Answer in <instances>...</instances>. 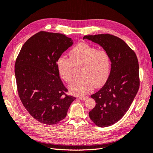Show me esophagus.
<instances>
[{"instance_id":"1","label":"esophagus","mask_w":153,"mask_h":153,"mask_svg":"<svg viewBox=\"0 0 153 153\" xmlns=\"http://www.w3.org/2000/svg\"><path fill=\"white\" fill-rule=\"evenodd\" d=\"M78 98L79 99V100H80L81 101H85L87 99H88V97L87 96H85V97H78Z\"/></svg>"}]
</instances>
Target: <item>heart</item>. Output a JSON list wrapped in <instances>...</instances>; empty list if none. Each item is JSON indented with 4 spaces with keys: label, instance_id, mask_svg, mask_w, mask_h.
Here are the masks:
<instances>
[{
    "label": "heart",
    "instance_id": "heart-1",
    "mask_svg": "<svg viewBox=\"0 0 153 153\" xmlns=\"http://www.w3.org/2000/svg\"><path fill=\"white\" fill-rule=\"evenodd\" d=\"M70 59L61 55L57 61V68L60 76L68 83L73 81L74 66H82V78L69 87L73 94L84 96L92 90L93 85L100 87L105 84L110 73L111 59L105 50L81 43L69 53Z\"/></svg>",
    "mask_w": 153,
    "mask_h": 153
}]
</instances>
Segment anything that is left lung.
I'll list each match as a JSON object with an SVG mask.
<instances>
[{
  "label": "left lung",
  "instance_id": "left-lung-1",
  "mask_svg": "<svg viewBox=\"0 0 153 153\" xmlns=\"http://www.w3.org/2000/svg\"><path fill=\"white\" fill-rule=\"evenodd\" d=\"M83 39L99 44L110 57V75L103 87L91 96L95 100L96 106L89 113L97 126L107 127L124 116L139 89L138 59L123 39L114 35H89Z\"/></svg>",
  "mask_w": 153,
  "mask_h": 153
}]
</instances>
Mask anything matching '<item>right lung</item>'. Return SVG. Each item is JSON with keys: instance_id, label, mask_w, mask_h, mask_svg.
<instances>
[{"instance_id": "add662e5", "label": "right lung", "mask_w": 153, "mask_h": 153, "mask_svg": "<svg viewBox=\"0 0 153 153\" xmlns=\"http://www.w3.org/2000/svg\"><path fill=\"white\" fill-rule=\"evenodd\" d=\"M64 34L40 31L23 45L16 59L17 90L32 117L47 125L66 117L75 97L68 95L57 68V61L73 45Z\"/></svg>"}]
</instances>
